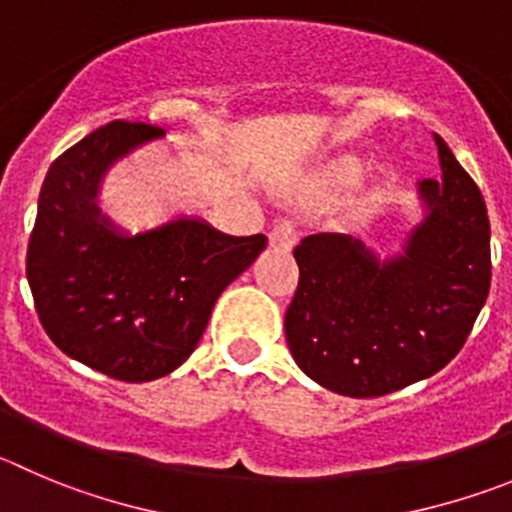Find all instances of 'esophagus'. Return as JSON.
Listing matches in <instances>:
<instances>
[{
  "mask_svg": "<svg viewBox=\"0 0 512 512\" xmlns=\"http://www.w3.org/2000/svg\"><path fill=\"white\" fill-rule=\"evenodd\" d=\"M295 242H298V224L293 219H280L270 232V247L272 250L288 252L293 250Z\"/></svg>",
  "mask_w": 512,
  "mask_h": 512,
  "instance_id": "1",
  "label": "esophagus"
}]
</instances>
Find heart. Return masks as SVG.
Here are the masks:
<instances>
[{
	"mask_svg": "<svg viewBox=\"0 0 512 512\" xmlns=\"http://www.w3.org/2000/svg\"><path fill=\"white\" fill-rule=\"evenodd\" d=\"M356 174H358V166L353 164V161H346V164H341V169H338V179L341 181H351Z\"/></svg>",
	"mask_w": 512,
	"mask_h": 512,
	"instance_id": "obj_1",
	"label": "heart"
}]
</instances>
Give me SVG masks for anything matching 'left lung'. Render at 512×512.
Wrapping results in <instances>:
<instances>
[{
    "mask_svg": "<svg viewBox=\"0 0 512 512\" xmlns=\"http://www.w3.org/2000/svg\"><path fill=\"white\" fill-rule=\"evenodd\" d=\"M442 179L419 181L427 217L381 262L348 234L295 247L298 290L285 313L295 364L336 394L371 399L437 374L460 353L490 293V219L480 186L444 138Z\"/></svg>",
    "mask_w": 512,
    "mask_h": 512,
    "instance_id": "8db88e82",
    "label": "left lung"
}]
</instances>
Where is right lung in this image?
Here are the masks:
<instances>
[{
	"mask_svg": "<svg viewBox=\"0 0 512 512\" xmlns=\"http://www.w3.org/2000/svg\"><path fill=\"white\" fill-rule=\"evenodd\" d=\"M164 133L113 121L57 156L27 247V280L52 343L128 384L179 369L222 290L267 245L265 234L232 237L202 219L126 234L100 214L95 197L108 166Z\"/></svg>",
	"mask_w": 512,
	"mask_h": 512,
	"instance_id": "obj_1",
	"label": "right lung"
}]
</instances>
